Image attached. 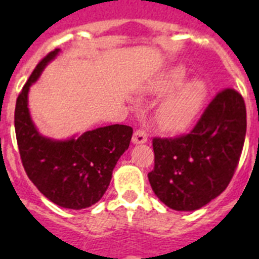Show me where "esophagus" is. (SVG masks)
<instances>
[{
  "instance_id": "esophagus-1",
  "label": "esophagus",
  "mask_w": 259,
  "mask_h": 259,
  "mask_svg": "<svg viewBox=\"0 0 259 259\" xmlns=\"http://www.w3.org/2000/svg\"><path fill=\"white\" fill-rule=\"evenodd\" d=\"M148 141V134L143 130H137L134 134V137H132V143L139 145V144H145Z\"/></svg>"
}]
</instances>
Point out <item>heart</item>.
<instances>
[{
  "label": "heart",
  "mask_w": 259,
  "mask_h": 259,
  "mask_svg": "<svg viewBox=\"0 0 259 259\" xmlns=\"http://www.w3.org/2000/svg\"><path fill=\"white\" fill-rule=\"evenodd\" d=\"M187 68L182 65L164 71L153 84L155 93L174 91L164 98L157 109L158 123L170 132L184 131L197 118L209 97V85L201 77H187Z\"/></svg>",
  "instance_id": "1"
}]
</instances>
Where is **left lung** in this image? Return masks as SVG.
Instances as JSON below:
<instances>
[{"instance_id": "8db88e82", "label": "left lung", "mask_w": 259, "mask_h": 259, "mask_svg": "<svg viewBox=\"0 0 259 259\" xmlns=\"http://www.w3.org/2000/svg\"><path fill=\"white\" fill-rule=\"evenodd\" d=\"M246 134L241 95L224 89L210 102L191 134L154 139V170L148 174L154 194L176 211H194L227 188Z\"/></svg>"}]
</instances>
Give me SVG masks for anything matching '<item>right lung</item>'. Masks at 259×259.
Wrapping results in <instances>:
<instances>
[{
	"label": "right lung",
	"mask_w": 259,
	"mask_h": 259,
	"mask_svg": "<svg viewBox=\"0 0 259 259\" xmlns=\"http://www.w3.org/2000/svg\"><path fill=\"white\" fill-rule=\"evenodd\" d=\"M59 53L61 49L53 50L36 66L17 100L14 123L29 180L58 206L81 210L102 198L134 131L128 125L111 124L62 140L40 134L29 113L28 93Z\"/></svg>",
	"instance_id": "1"
}]
</instances>
